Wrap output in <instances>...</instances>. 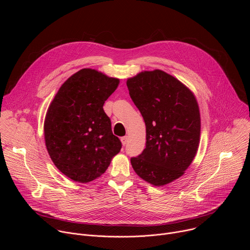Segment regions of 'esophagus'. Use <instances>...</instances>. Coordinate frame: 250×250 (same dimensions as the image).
<instances>
[{"label":"esophagus","instance_id":"obj_1","mask_svg":"<svg viewBox=\"0 0 250 250\" xmlns=\"http://www.w3.org/2000/svg\"><path fill=\"white\" fill-rule=\"evenodd\" d=\"M121 140H122V144H123L124 146H125V145L127 144V136H123V137L121 138Z\"/></svg>","mask_w":250,"mask_h":250}]
</instances>
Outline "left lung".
<instances>
[{
    "label": "left lung",
    "instance_id": "8db88e82",
    "mask_svg": "<svg viewBox=\"0 0 250 250\" xmlns=\"http://www.w3.org/2000/svg\"><path fill=\"white\" fill-rule=\"evenodd\" d=\"M129 96L146 126L145 150L130 162L154 186L184 174L199 146L201 119L192 92L161 70L145 71L126 81Z\"/></svg>",
    "mask_w": 250,
    "mask_h": 250
}]
</instances>
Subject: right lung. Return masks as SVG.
Instances as JSON below:
<instances>
[{
    "label": "right lung",
    "instance_id": "1",
    "mask_svg": "<svg viewBox=\"0 0 250 250\" xmlns=\"http://www.w3.org/2000/svg\"><path fill=\"white\" fill-rule=\"evenodd\" d=\"M119 82L94 69H82L64 82L50 104L45 146L55 166L70 179L95 180L120 152L122 142L103 109Z\"/></svg>",
    "mask_w": 250,
    "mask_h": 250
}]
</instances>
